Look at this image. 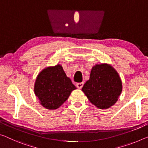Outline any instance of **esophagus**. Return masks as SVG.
I'll return each instance as SVG.
<instances>
[{
  "label": "esophagus",
  "instance_id": "obj_1",
  "mask_svg": "<svg viewBox=\"0 0 148 148\" xmlns=\"http://www.w3.org/2000/svg\"><path fill=\"white\" fill-rule=\"evenodd\" d=\"M76 86L77 88H78V89H82V88L83 86H84V82H80V83H77L76 84Z\"/></svg>",
  "mask_w": 148,
  "mask_h": 148
}]
</instances>
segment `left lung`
<instances>
[{
    "instance_id": "8db88e82",
    "label": "left lung",
    "mask_w": 148,
    "mask_h": 148,
    "mask_svg": "<svg viewBox=\"0 0 148 148\" xmlns=\"http://www.w3.org/2000/svg\"><path fill=\"white\" fill-rule=\"evenodd\" d=\"M122 88L118 72L111 65L101 64L92 68L90 79L85 83L82 90L91 103L99 109H105L117 101Z\"/></svg>"
}]
</instances>
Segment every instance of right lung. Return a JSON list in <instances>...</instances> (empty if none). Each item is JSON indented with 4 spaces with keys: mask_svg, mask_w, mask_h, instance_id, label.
<instances>
[{
    "mask_svg": "<svg viewBox=\"0 0 148 148\" xmlns=\"http://www.w3.org/2000/svg\"><path fill=\"white\" fill-rule=\"evenodd\" d=\"M76 88L68 78L61 65L48 67L38 74L34 86L35 94L47 109H58Z\"/></svg>",
    "mask_w": 148,
    "mask_h": 148,
    "instance_id": "right-lung-1",
    "label": "right lung"
}]
</instances>
